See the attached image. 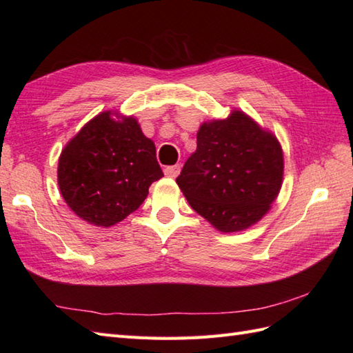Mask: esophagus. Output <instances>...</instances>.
Returning a JSON list of instances; mask_svg holds the SVG:
<instances>
[{
    "label": "esophagus",
    "mask_w": 353,
    "mask_h": 353,
    "mask_svg": "<svg viewBox=\"0 0 353 353\" xmlns=\"http://www.w3.org/2000/svg\"><path fill=\"white\" fill-rule=\"evenodd\" d=\"M163 172H165V176H168V177H177L179 172H181V165H171V167H165Z\"/></svg>",
    "instance_id": "obj_1"
}]
</instances>
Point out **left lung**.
<instances>
[{
	"mask_svg": "<svg viewBox=\"0 0 353 353\" xmlns=\"http://www.w3.org/2000/svg\"><path fill=\"white\" fill-rule=\"evenodd\" d=\"M282 148L239 110L203 123L197 150L176 182L191 208L221 232H238L259 221L279 194Z\"/></svg>",
	"mask_w": 353,
	"mask_h": 353,
	"instance_id": "left-lung-1",
	"label": "left lung"
}]
</instances>
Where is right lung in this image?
Wrapping results in <instances>:
<instances>
[{"label": "right lung", "instance_id": "1", "mask_svg": "<svg viewBox=\"0 0 353 353\" xmlns=\"http://www.w3.org/2000/svg\"><path fill=\"white\" fill-rule=\"evenodd\" d=\"M162 176L153 141L137 119L115 121L110 112L97 115L68 142L57 168L66 203L80 219L101 228L137 211L150 185Z\"/></svg>", "mask_w": 353, "mask_h": 353}]
</instances>
